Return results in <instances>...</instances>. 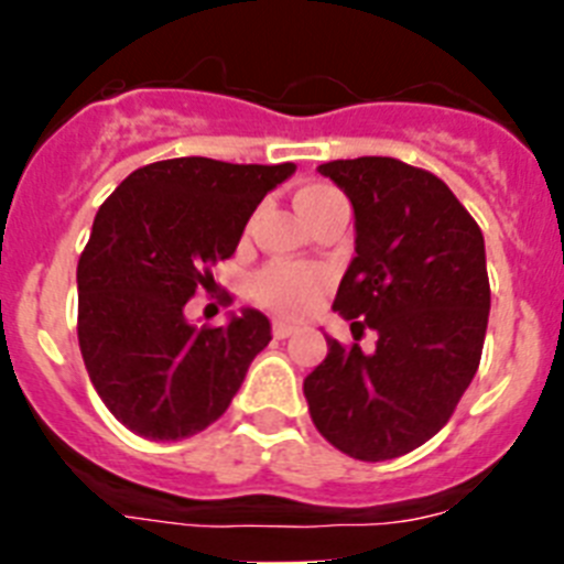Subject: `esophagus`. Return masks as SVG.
<instances>
[{
  "mask_svg": "<svg viewBox=\"0 0 564 564\" xmlns=\"http://www.w3.org/2000/svg\"><path fill=\"white\" fill-rule=\"evenodd\" d=\"M273 336L276 338H288V336H293V333H296V325H288V322H273Z\"/></svg>",
  "mask_w": 564,
  "mask_h": 564,
  "instance_id": "34e87169",
  "label": "esophagus"
}]
</instances>
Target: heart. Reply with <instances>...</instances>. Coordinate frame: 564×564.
<instances>
[{"mask_svg":"<svg viewBox=\"0 0 564 564\" xmlns=\"http://www.w3.org/2000/svg\"><path fill=\"white\" fill-rule=\"evenodd\" d=\"M336 188L330 186H302L296 192V208L305 217L316 203L336 197ZM327 285L325 271H318L313 265H291V262H271L257 276L251 279V296L259 305L268 307L282 316H302L316 305V299L322 296Z\"/></svg>","mask_w":564,"mask_h":564,"instance_id":"heart-1","label":"heart"}]
</instances>
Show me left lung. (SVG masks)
Returning a JSON list of instances; mask_svg holds the SVG:
<instances>
[{
	"mask_svg": "<svg viewBox=\"0 0 564 564\" xmlns=\"http://www.w3.org/2000/svg\"><path fill=\"white\" fill-rule=\"evenodd\" d=\"M356 212V257L333 311L376 350L327 338L305 378L316 430L356 460H392L446 426L480 367L491 288L475 217L426 169L395 158L322 163Z\"/></svg>",
	"mask_w": 564,
	"mask_h": 564,
	"instance_id": "obj_1",
	"label": "left lung"
}]
</instances>
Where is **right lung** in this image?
I'll return each instance as SVG.
<instances>
[{
  "label": "right lung",
  "instance_id": "obj_1",
  "mask_svg": "<svg viewBox=\"0 0 564 564\" xmlns=\"http://www.w3.org/2000/svg\"><path fill=\"white\" fill-rule=\"evenodd\" d=\"M293 163L172 158L134 169L98 208L78 259V347L118 421L149 441L212 426L271 341L259 311L194 327L186 302L239 246L246 223Z\"/></svg>",
  "mask_w": 564,
  "mask_h": 564
}]
</instances>
